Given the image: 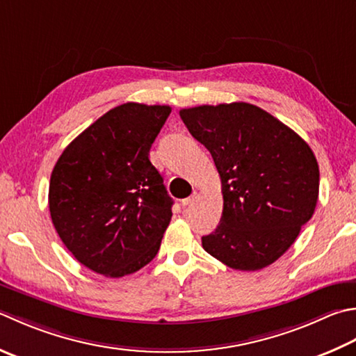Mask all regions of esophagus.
Returning a JSON list of instances; mask_svg holds the SVG:
<instances>
[{"label": "esophagus", "instance_id": "obj_1", "mask_svg": "<svg viewBox=\"0 0 356 356\" xmlns=\"http://www.w3.org/2000/svg\"><path fill=\"white\" fill-rule=\"evenodd\" d=\"M196 199H197V193H193L190 197H186V199H184V200H182V205H184V207L190 205V204H193V202L196 200Z\"/></svg>", "mask_w": 356, "mask_h": 356}]
</instances>
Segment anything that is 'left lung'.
I'll use <instances>...</instances> for the list:
<instances>
[{
	"instance_id": "left-lung-1",
	"label": "left lung",
	"mask_w": 356,
	"mask_h": 356,
	"mask_svg": "<svg viewBox=\"0 0 356 356\" xmlns=\"http://www.w3.org/2000/svg\"><path fill=\"white\" fill-rule=\"evenodd\" d=\"M211 152L224 196L220 224L202 247L234 270L254 271L287 252L315 213L319 168L310 146L254 104L180 109Z\"/></svg>"
}]
</instances>
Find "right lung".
Returning <instances> with one entry per match:
<instances>
[{
  "label": "right lung",
  "instance_id": "obj_1",
  "mask_svg": "<svg viewBox=\"0 0 356 356\" xmlns=\"http://www.w3.org/2000/svg\"><path fill=\"white\" fill-rule=\"evenodd\" d=\"M171 113L165 104L123 103L66 146L49 184V211L60 239L95 273L122 277L154 259L172 199L149 162Z\"/></svg>",
  "mask_w": 356,
  "mask_h": 356
}]
</instances>
